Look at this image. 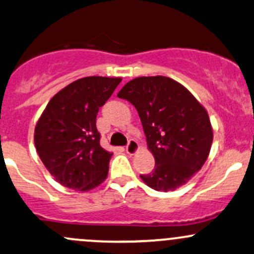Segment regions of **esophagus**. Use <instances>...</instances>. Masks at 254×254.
Listing matches in <instances>:
<instances>
[{
	"label": "esophagus",
	"instance_id": "obj_1",
	"mask_svg": "<svg viewBox=\"0 0 254 254\" xmlns=\"http://www.w3.org/2000/svg\"><path fill=\"white\" fill-rule=\"evenodd\" d=\"M125 149H127V154H130V155L135 154L136 150L138 149L137 141H136V140H129V142H127V147H125Z\"/></svg>",
	"mask_w": 254,
	"mask_h": 254
}]
</instances>
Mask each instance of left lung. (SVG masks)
I'll return each instance as SVG.
<instances>
[{"label":"left lung","instance_id":"1","mask_svg":"<svg viewBox=\"0 0 254 254\" xmlns=\"http://www.w3.org/2000/svg\"><path fill=\"white\" fill-rule=\"evenodd\" d=\"M118 97L137 110L154 155V170L140 175L142 181L158 191L186 185L202 168L212 144L205 108L182 84L163 76L135 78L123 86Z\"/></svg>","mask_w":254,"mask_h":254}]
</instances>
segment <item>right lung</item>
I'll list each match as a JSON object with an SVG mask.
<instances>
[{
    "mask_svg": "<svg viewBox=\"0 0 254 254\" xmlns=\"http://www.w3.org/2000/svg\"><path fill=\"white\" fill-rule=\"evenodd\" d=\"M121 78L85 77L60 90L35 127V146L52 176L66 188L90 190L106 180L112 153L100 144L99 108Z\"/></svg>",
    "mask_w": 254,
    "mask_h": 254,
    "instance_id": "add662e5",
    "label": "right lung"
}]
</instances>
